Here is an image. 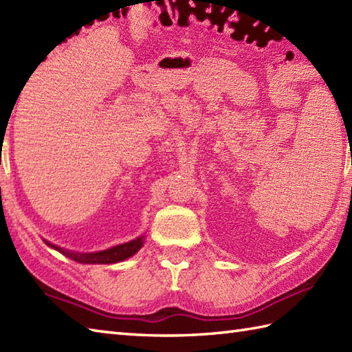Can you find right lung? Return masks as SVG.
I'll use <instances>...</instances> for the list:
<instances>
[{
	"instance_id": "1",
	"label": "right lung",
	"mask_w": 352,
	"mask_h": 352,
	"mask_svg": "<svg viewBox=\"0 0 352 352\" xmlns=\"http://www.w3.org/2000/svg\"><path fill=\"white\" fill-rule=\"evenodd\" d=\"M47 245L52 246V248L63 252L65 256H68L69 258L78 261V263H101V265H110V263H116V261H121L131 257L133 254H136L140 246L144 245V237H138L134 239L131 242H126L122 245H118L113 246V248L106 250V251H101V252H92V254H76V252H69V251H65L62 248H58V246H54L47 242Z\"/></svg>"
}]
</instances>
